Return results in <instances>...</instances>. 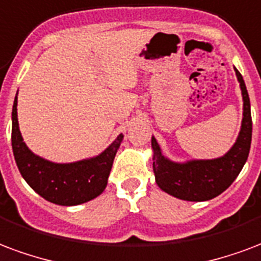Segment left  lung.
I'll return each instance as SVG.
<instances>
[{"label": "left lung", "instance_id": "8db88e82", "mask_svg": "<svg viewBox=\"0 0 261 261\" xmlns=\"http://www.w3.org/2000/svg\"><path fill=\"white\" fill-rule=\"evenodd\" d=\"M244 96V119L237 142L223 158L213 160H192L188 163H173L162 155L155 138L153 173L156 184L167 194L178 199L202 202L213 199L232 184L248 159L252 142L250 101L242 74L235 69Z\"/></svg>", "mask_w": 261, "mask_h": 261}]
</instances>
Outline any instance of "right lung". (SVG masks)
Listing matches in <instances>:
<instances>
[{"instance_id":"obj_1","label":"right lung","mask_w":261,"mask_h":261,"mask_svg":"<svg viewBox=\"0 0 261 261\" xmlns=\"http://www.w3.org/2000/svg\"><path fill=\"white\" fill-rule=\"evenodd\" d=\"M17 99L12 108V150L17 169L26 182L44 199L62 206H74L101 195L108 184L116 152L123 134L116 138L101 155L76 163L59 165L36 156L23 142L16 112Z\"/></svg>"}]
</instances>
